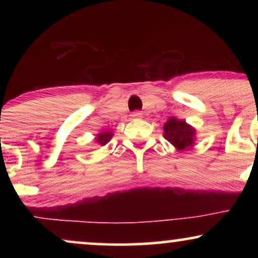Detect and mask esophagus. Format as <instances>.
I'll list each match as a JSON object with an SVG mask.
<instances>
[{
	"instance_id": "34e87169",
	"label": "esophagus",
	"mask_w": 258,
	"mask_h": 258,
	"mask_svg": "<svg viewBox=\"0 0 258 258\" xmlns=\"http://www.w3.org/2000/svg\"><path fill=\"white\" fill-rule=\"evenodd\" d=\"M133 117L134 118H142V112H140V111H135V112H133Z\"/></svg>"
}]
</instances>
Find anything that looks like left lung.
Returning <instances> with one entry per match:
<instances>
[{"label": "left lung", "instance_id": "left-lung-1", "mask_svg": "<svg viewBox=\"0 0 258 258\" xmlns=\"http://www.w3.org/2000/svg\"><path fill=\"white\" fill-rule=\"evenodd\" d=\"M163 136L176 149L183 151L192 148L195 144L196 129L188 124L184 119H178L172 116L164 123Z\"/></svg>", "mask_w": 258, "mask_h": 258}]
</instances>
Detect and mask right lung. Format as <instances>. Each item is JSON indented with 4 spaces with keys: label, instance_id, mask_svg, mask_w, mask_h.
<instances>
[{
    "label": "right lung",
    "instance_id": "right-lung-1",
    "mask_svg": "<svg viewBox=\"0 0 258 258\" xmlns=\"http://www.w3.org/2000/svg\"><path fill=\"white\" fill-rule=\"evenodd\" d=\"M112 136H114V134L111 132H101L98 133L96 137H95L94 141L96 142L97 144H100V146H105L109 141L112 139Z\"/></svg>",
    "mask_w": 258,
    "mask_h": 258
}]
</instances>
